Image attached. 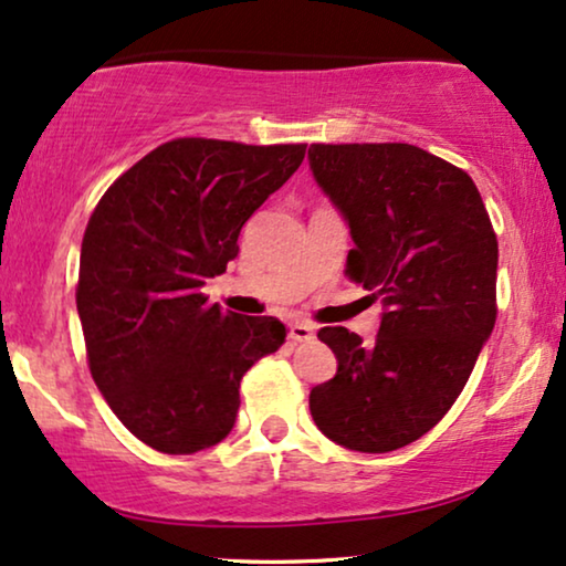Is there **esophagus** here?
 Listing matches in <instances>:
<instances>
[{
    "instance_id": "1",
    "label": "esophagus",
    "mask_w": 566,
    "mask_h": 566,
    "mask_svg": "<svg viewBox=\"0 0 566 566\" xmlns=\"http://www.w3.org/2000/svg\"><path fill=\"white\" fill-rule=\"evenodd\" d=\"M290 336L295 342H311L313 336H316V328L311 324H305V321H295V324L290 326Z\"/></svg>"
}]
</instances>
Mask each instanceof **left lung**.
<instances>
[{
  "label": "left lung",
  "instance_id": "left-lung-1",
  "mask_svg": "<svg viewBox=\"0 0 566 566\" xmlns=\"http://www.w3.org/2000/svg\"><path fill=\"white\" fill-rule=\"evenodd\" d=\"M318 188L345 217L347 274L384 300L376 342L318 332L336 376L311 391L318 431L384 454L439 423L496 324L499 242L468 171L410 143H313Z\"/></svg>",
  "mask_w": 566,
  "mask_h": 566
}]
</instances>
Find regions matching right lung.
<instances>
[{"label": "right lung", "instance_id": "right-lung-1", "mask_svg": "<svg viewBox=\"0 0 566 566\" xmlns=\"http://www.w3.org/2000/svg\"><path fill=\"white\" fill-rule=\"evenodd\" d=\"M305 159V143H161L93 209L81 248L77 316L106 405L164 454L232 431L240 381L284 345L279 318L221 311L206 279L238 255L242 224Z\"/></svg>", "mask_w": 566, "mask_h": 566}]
</instances>
